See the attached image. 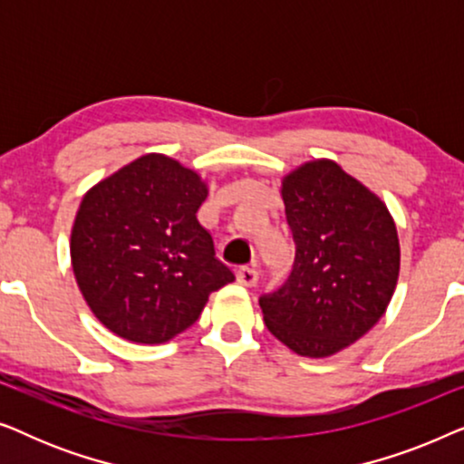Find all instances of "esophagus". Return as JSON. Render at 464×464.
<instances>
[{
	"mask_svg": "<svg viewBox=\"0 0 464 464\" xmlns=\"http://www.w3.org/2000/svg\"><path fill=\"white\" fill-rule=\"evenodd\" d=\"M257 278H259L257 270L249 268V266H243V268H238V272H237V281L240 285H245V287H256Z\"/></svg>",
	"mask_w": 464,
	"mask_h": 464,
	"instance_id": "obj_1",
	"label": "esophagus"
}]
</instances>
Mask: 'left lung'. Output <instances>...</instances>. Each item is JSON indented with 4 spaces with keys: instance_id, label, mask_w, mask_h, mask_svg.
Returning a JSON list of instances; mask_svg holds the SVG:
<instances>
[{
    "instance_id": "1",
    "label": "left lung",
    "mask_w": 464,
    "mask_h": 464,
    "mask_svg": "<svg viewBox=\"0 0 464 464\" xmlns=\"http://www.w3.org/2000/svg\"><path fill=\"white\" fill-rule=\"evenodd\" d=\"M294 234L291 275L259 297L268 332L302 357H329L386 313L399 278V238L389 208L334 160L302 164L283 179Z\"/></svg>"
}]
</instances>
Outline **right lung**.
I'll return each mask as SVG.
<instances>
[{
	"label": "right lung",
	"mask_w": 464,
	"mask_h": 464,
	"mask_svg": "<svg viewBox=\"0 0 464 464\" xmlns=\"http://www.w3.org/2000/svg\"><path fill=\"white\" fill-rule=\"evenodd\" d=\"M207 194L196 170L164 154L137 158L84 194L72 266L110 332L162 344L194 325L208 295L234 281L196 218Z\"/></svg>",
	"instance_id": "1"
}]
</instances>
